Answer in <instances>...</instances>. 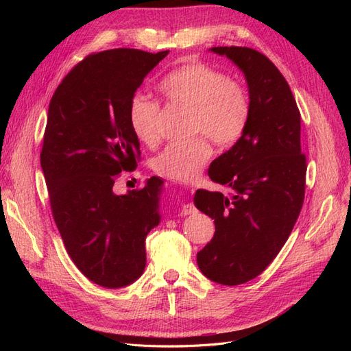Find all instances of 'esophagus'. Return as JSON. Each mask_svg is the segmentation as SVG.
I'll return each mask as SVG.
<instances>
[{
    "mask_svg": "<svg viewBox=\"0 0 351 351\" xmlns=\"http://www.w3.org/2000/svg\"><path fill=\"white\" fill-rule=\"evenodd\" d=\"M196 212V206L192 205V204H187V205H183L182 208V215H192Z\"/></svg>",
    "mask_w": 351,
    "mask_h": 351,
    "instance_id": "esophagus-1",
    "label": "esophagus"
}]
</instances>
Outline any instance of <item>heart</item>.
<instances>
[{
	"label": "heart",
	"instance_id": "obj_1",
	"mask_svg": "<svg viewBox=\"0 0 351 351\" xmlns=\"http://www.w3.org/2000/svg\"><path fill=\"white\" fill-rule=\"evenodd\" d=\"M158 89L169 101L192 108L190 132L200 134L169 143L155 158L154 169L173 182L189 183L210 158L208 136L215 145L230 147L246 133L252 111L249 93L240 82L204 62H187L169 71L158 83ZM129 123L137 141L149 146L158 143L161 137L159 104L136 93L129 102Z\"/></svg>",
	"mask_w": 351,
	"mask_h": 351
}]
</instances>
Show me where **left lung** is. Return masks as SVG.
<instances>
[{
    "label": "left lung",
    "instance_id": "left-lung-1",
    "mask_svg": "<svg viewBox=\"0 0 351 351\" xmlns=\"http://www.w3.org/2000/svg\"><path fill=\"white\" fill-rule=\"evenodd\" d=\"M244 73L250 121L241 139L212 161L209 177L230 192L199 189L195 205L215 222V234L197 253L210 281L239 285L256 278L280 253L304 200L306 155L300 111L274 62L247 47H214Z\"/></svg>",
    "mask_w": 351,
    "mask_h": 351
}]
</instances>
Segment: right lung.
Here are the masks:
<instances>
[{
    "label": "right lung",
    "instance_id": "1",
    "mask_svg": "<svg viewBox=\"0 0 351 351\" xmlns=\"http://www.w3.org/2000/svg\"><path fill=\"white\" fill-rule=\"evenodd\" d=\"M168 52H95L67 73L49 102L40 167L52 217L74 265L107 289L141 277L146 236L161 219V178L121 196L112 186L141 161L129 102Z\"/></svg>",
    "mask_w": 351,
    "mask_h": 351
}]
</instances>
